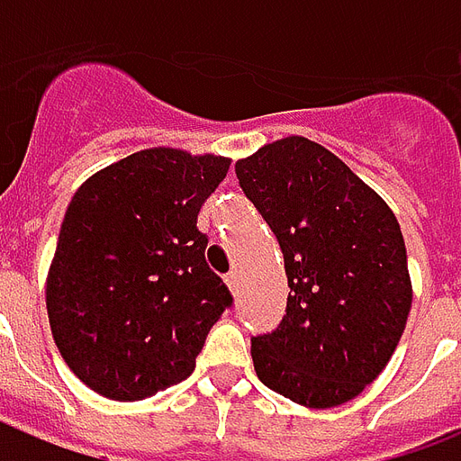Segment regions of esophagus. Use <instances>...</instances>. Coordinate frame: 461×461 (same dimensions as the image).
<instances>
[{
  "instance_id": "obj_1",
  "label": "esophagus",
  "mask_w": 461,
  "mask_h": 461,
  "mask_svg": "<svg viewBox=\"0 0 461 461\" xmlns=\"http://www.w3.org/2000/svg\"><path fill=\"white\" fill-rule=\"evenodd\" d=\"M224 283H227V287H230L231 293H237V287H240V277H237V272H230Z\"/></svg>"
}]
</instances>
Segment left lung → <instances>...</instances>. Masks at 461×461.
<instances>
[{
    "label": "left lung",
    "mask_w": 461,
    "mask_h": 461,
    "mask_svg": "<svg viewBox=\"0 0 461 461\" xmlns=\"http://www.w3.org/2000/svg\"><path fill=\"white\" fill-rule=\"evenodd\" d=\"M234 171L280 242L290 287L280 328L252 340L259 381L308 409L356 399L391 361L414 300L396 214L303 136L272 140Z\"/></svg>",
    "instance_id": "obj_1"
}]
</instances>
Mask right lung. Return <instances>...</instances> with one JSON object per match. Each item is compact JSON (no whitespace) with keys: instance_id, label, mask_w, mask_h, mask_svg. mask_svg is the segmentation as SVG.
<instances>
[{"instance_id":"obj_1","label":"right lung","mask_w":461,"mask_h":461,"mask_svg":"<svg viewBox=\"0 0 461 461\" xmlns=\"http://www.w3.org/2000/svg\"><path fill=\"white\" fill-rule=\"evenodd\" d=\"M230 164L158 146L75 191L47 272V318L59 356L100 396L140 402L194 371L231 303L196 227Z\"/></svg>"}]
</instances>
